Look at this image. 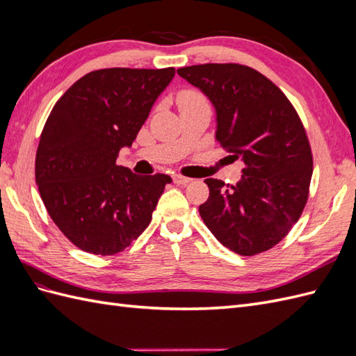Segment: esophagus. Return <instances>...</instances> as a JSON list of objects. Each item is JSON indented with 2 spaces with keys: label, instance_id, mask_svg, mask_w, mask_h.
<instances>
[{
  "label": "esophagus",
  "instance_id": "esophagus-1",
  "mask_svg": "<svg viewBox=\"0 0 356 356\" xmlns=\"http://www.w3.org/2000/svg\"><path fill=\"white\" fill-rule=\"evenodd\" d=\"M190 181H191V178L182 177V175H174V182H175V184H179V186H186V184H188Z\"/></svg>",
  "mask_w": 356,
  "mask_h": 356
}]
</instances>
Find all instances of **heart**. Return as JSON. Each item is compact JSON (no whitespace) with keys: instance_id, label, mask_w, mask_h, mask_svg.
Masks as SVG:
<instances>
[{"instance_id":"heart-1","label":"heart","mask_w":356,"mask_h":356,"mask_svg":"<svg viewBox=\"0 0 356 356\" xmlns=\"http://www.w3.org/2000/svg\"><path fill=\"white\" fill-rule=\"evenodd\" d=\"M199 101H204L203 96L199 95L197 92H193V90H184L182 93H179V96H178V104H179V106L184 105V104L199 102Z\"/></svg>"}]
</instances>
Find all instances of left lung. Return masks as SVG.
<instances>
[{
	"label": "left lung",
	"instance_id": "1",
	"mask_svg": "<svg viewBox=\"0 0 356 356\" xmlns=\"http://www.w3.org/2000/svg\"><path fill=\"white\" fill-rule=\"evenodd\" d=\"M217 114L215 139L243 161L234 186L204 179L209 197L200 217L224 246L255 255L281 242L298 221L309 196L314 159L306 131L282 90L239 63L179 68Z\"/></svg>",
	"mask_w": 356,
	"mask_h": 356
}]
</instances>
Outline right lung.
I'll return each mask as SVG.
<instances>
[{
	"label": "right lung",
	"mask_w": 356,
	"mask_h": 356,
	"mask_svg": "<svg viewBox=\"0 0 356 356\" xmlns=\"http://www.w3.org/2000/svg\"><path fill=\"white\" fill-rule=\"evenodd\" d=\"M175 68H105L75 81L53 106L40 136L35 181L59 230L80 250L113 255L152 221L172 181L115 163L131 147Z\"/></svg>",
	"instance_id": "1"
}]
</instances>
